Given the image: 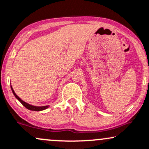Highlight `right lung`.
<instances>
[{"instance_id": "1", "label": "right lung", "mask_w": 149, "mask_h": 149, "mask_svg": "<svg viewBox=\"0 0 149 149\" xmlns=\"http://www.w3.org/2000/svg\"><path fill=\"white\" fill-rule=\"evenodd\" d=\"M11 90H12L13 93L14 95L15 96L16 98L18 100L19 102H20L21 103H22V105L24 106V107H25L27 109H29V110H33V111H42V110H44V109L48 108L49 106H42V107H37V106L31 105V104H28V103H27V102H24L23 100H22L19 98L18 96H17V95L15 94V91H13V89L12 86H11Z\"/></svg>"}]
</instances>
